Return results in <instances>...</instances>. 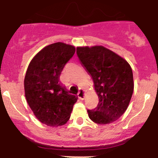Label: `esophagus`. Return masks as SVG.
Returning <instances> with one entry per match:
<instances>
[{
    "label": "esophagus",
    "instance_id": "obj_1",
    "mask_svg": "<svg viewBox=\"0 0 158 158\" xmlns=\"http://www.w3.org/2000/svg\"><path fill=\"white\" fill-rule=\"evenodd\" d=\"M78 97H79L80 99H84V97H85V91H84V90H81L78 93Z\"/></svg>",
    "mask_w": 158,
    "mask_h": 158
}]
</instances>
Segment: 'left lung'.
I'll return each mask as SVG.
<instances>
[{
    "instance_id": "1",
    "label": "left lung",
    "mask_w": 158,
    "mask_h": 158,
    "mask_svg": "<svg viewBox=\"0 0 158 158\" xmlns=\"http://www.w3.org/2000/svg\"><path fill=\"white\" fill-rule=\"evenodd\" d=\"M77 53L91 76L99 97L97 108L88 110L97 124L110 123L125 113L134 90L131 66L122 57L102 46L79 47Z\"/></svg>"
}]
</instances>
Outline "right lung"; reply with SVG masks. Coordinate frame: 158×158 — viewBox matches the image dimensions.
I'll return each instance as SVG.
<instances>
[{
  "instance_id": "obj_1",
  "label": "right lung",
  "mask_w": 158,
  "mask_h": 158,
  "mask_svg": "<svg viewBox=\"0 0 158 158\" xmlns=\"http://www.w3.org/2000/svg\"><path fill=\"white\" fill-rule=\"evenodd\" d=\"M75 51L70 44L54 43L38 52L27 68L24 78L27 103L36 118L49 126L68 122L78 99L59 81L63 68Z\"/></svg>"
}]
</instances>
